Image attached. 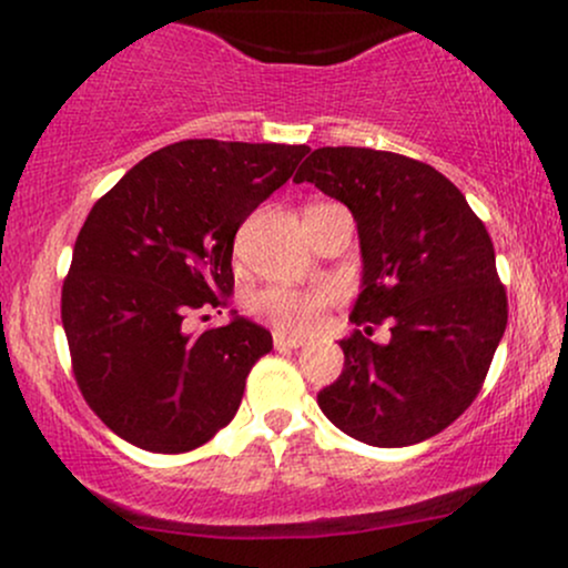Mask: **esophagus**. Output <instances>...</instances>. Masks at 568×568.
Instances as JSON below:
<instances>
[{
	"label": "esophagus",
	"instance_id": "obj_1",
	"mask_svg": "<svg viewBox=\"0 0 568 568\" xmlns=\"http://www.w3.org/2000/svg\"><path fill=\"white\" fill-rule=\"evenodd\" d=\"M302 344H304V338L285 336V334H280V331H275V349H296V347H302Z\"/></svg>",
	"mask_w": 568,
	"mask_h": 568
}]
</instances>
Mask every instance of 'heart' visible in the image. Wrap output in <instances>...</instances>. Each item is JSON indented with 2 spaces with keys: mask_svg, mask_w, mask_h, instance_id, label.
<instances>
[{
  "mask_svg": "<svg viewBox=\"0 0 568 568\" xmlns=\"http://www.w3.org/2000/svg\"><path fill=\"white\" fill-rule=\"evenodd\" d=\"M331 293L325 288H264L253 293L247 310L280 334H310L323 321Z\"/></svg>",
  "mask_w": 568,
  "mask_h": 568,
  "instance_id": "1",
  "label": "heart"
}]
</instances>
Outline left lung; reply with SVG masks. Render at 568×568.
Wrapping results in <instances>:
<instances>
[{"instance_id":"left-lung-1","label":"left lung","mask_w":568,"mask_h":568,"mask_svg":"<svg viewBox=\"0 0 568 568\" xmlns=\"http://www.w3.org/2000/svg\"><path fill=\"white\" fill-rule=\"evenodd\" d=\"M293 181L349 207L363 256L349 315L363 331L338 342L344 371L317 393V406L368 446L433 438L480 393L507 325L484 221L446 175L393 152L315 149ZM382 322L387 345L369 338Z\"/></svg>"}]
</instances>
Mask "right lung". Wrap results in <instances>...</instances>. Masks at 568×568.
I'll return each instance as SVG.
<instances>
[{"instance_id":"1","label":"right lung","mask_w":568,"mask_h":568,"mask_svg":"<svg viewBox=\"0 0 568 568\" xmlns=\"http://www.w3.org/2000/svg\"><path fill=\"white\" fill-rule=\"evenodd\" d=\"M306 152L179 141L130 168L88 213L61 321L84 400L122 440L184 454L234 419L272 334L234 312L202 334H186L184 321L224 304L234 234Z\"/></svg>"}]
</instances>
